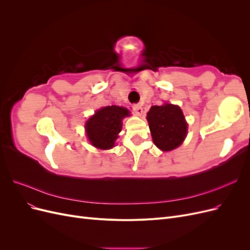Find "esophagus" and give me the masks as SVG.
Returning a JSON list of instances; mask_svg holds the SVG:
<instances>
[{
    "label": "esophagus",
    "mask_w": 250,
    "mask_h": 250,
    "mask_svg": "<svg viewBox=\"0 0 250 250\" xmlns=\"http://www.w3.org/2000/svg\"><path fill=\"white\" fill-rule=\"evenodd\" d=\"M132 109H133V112L135 113L137 116H142L143 113V108L140 104H134L132 105Z\"/></svg>",
    "instance_id": "34e87169"
}]
</instances>
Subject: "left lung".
<instances>
[{"label": "left lung", "instance_id": "1", "mask_svg": "<svg viewBox=\"0 0 250 250\" xmlns=\"http://www.w3.org/2000/svg\"><path fill=\"white\" fill-rule=\"evenodd\" d=\"M147 121L155 146L163 151L177 148L184 142L188 124L184 113L177 105L164 104L151 106Z\"/></svg>", "mask_w": 250, "mask_h": 250}]
</instances>
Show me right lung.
Segmentation results:
<instances>
[{
	"label": "right lung",
	"instance_id": "1",
	"mask_svg": "<svg viewBox=\"0 0 250 250\" xmlns=\"http://www.w3.org/2000/svg\"><path fill=\"white\" fill-rule=\"evenodd\" d=\"M127 116H129L128 109L117 105L98 110L85 124L89 142L99 149L112 148L122 129V120Z\"/></svg>",
	"mask_w": 250,
	"mask_h": 250
}]
</instances>
